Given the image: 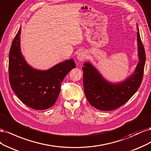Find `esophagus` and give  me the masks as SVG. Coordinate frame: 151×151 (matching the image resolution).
I'll use <instances>...</instances> for the list:
<instances>
[{
	"label": "esophagus",
	"mask_w": 151,
	"mask_h": 151,
	"mask_svg": "<svg viewBox=\"0 0 151 151\" xmlns=\"http://www.w3.org/2000/svg\"><path fill=\"white\" fill-rule=\"evenodd\" d=\"M86 56V53L85 52H81L79 53L78 55L77 58L79 61H83V60H85Z\"/></svg>",
	"instance_id": "1"
}]
</instances>
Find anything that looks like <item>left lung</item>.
<instances>
[{"label":"left lung","instance_id":"obj_1","mask_svg":"<svg viewBox=\"0 0 151 151\" xmlns=\"http://www.w3.org/2000/svg\"><path fill=\"white\" fill-rule=\"evenodd\" d=\"M137 42L139 62L134 73L119 84H111L101 76L90 63H86L83 67L85 94L89 103L95 108L110 111L125 104L140 86L143 78L145 63V52L137 28Z\"/></svg>","mask_w":151,"mask_h":151}]
</instances>
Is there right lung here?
Returning <instances> with one entry per match:
<instances>
[{"label": "right lung", "mask_w": 151, "mask_h": 151, "mask_svg": "<svg viewBox=\"0 0 151 151\" xmlns=\"http://www.w3.org/2000/svg\"><path fill=\"white\" fill-rule=\"evenodd\" d=\"M21 28L14 37L9 51V78L18 98L36 110L50 108L59 96L61 83L76 67L72 59L56 65L47 71L32 68L24 60L20 50Z\"/></svg>", "instance_id": "right-lung-1"}]
</instances>
